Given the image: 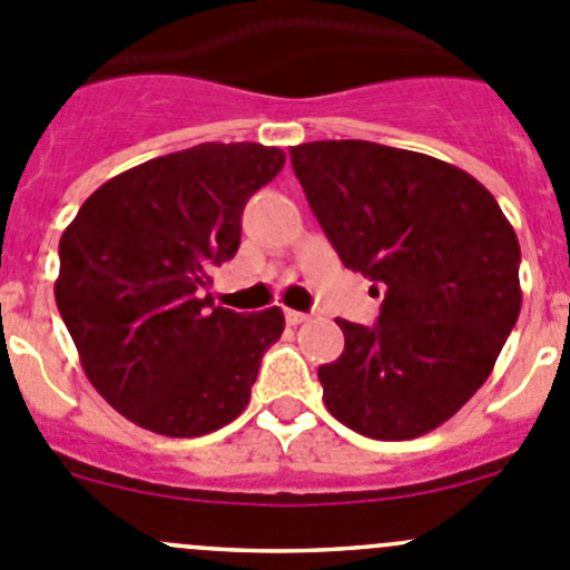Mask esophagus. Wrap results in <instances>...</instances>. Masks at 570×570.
Returning a JSON list of instances; mask_svg holds the SVG:
<instances>
[{
    "label": "esophagus",
    "mask_w": 570,
    "mask_h": 570,
    "mask_svg": "<svg viewBox=\"0 0 570 570\" xmlns=\"http://www.w3.org/2000/svg\"><path fill=\"white\" fill-rule=\"evenodd\" d=\"M284 317H286V323H289V325H301V323H306V320H308V314H303V312H295V308H286V312H284Z\"/></svg>",
    "instance_id": "esophagus-1"
}]
</instances>
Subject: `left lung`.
Instances as JSON below:
<instances>
[{
  "mask_svg": "<svg viewBox=\"0 0 570 570\" xmlns=\"http://www.w3.org/2000/svg\"><path fill=\"white\" fill-rule=\"evenodd\" d=\"M314 217L373 281L379 323L336 320L345 351L317 370L328 412L373 440H414L488 381L521 314V245L462 169L373 141L289 147Z\"/></svg>",
  "mask_w": 570,
  "mask_h": 570,
  "instance_id": "1",
  "label": "left lung"
}]
</instances>
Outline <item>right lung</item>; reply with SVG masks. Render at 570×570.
Here are the masks:
<instances>
[{
	"instance_id": "1",
	"label": "right lung",
	"mask_w": 570,
	"mask_h": 570,
	"mask_svg": "<svg viewBox=\"0 0 570 570\" xmlns=\"http://www.w3.org/2000/svg\"><path fill=\"white\" fill-rule=\"evenodd\" d=\"M281 167L278 147L253 141L169 153L99 186L60 236L55 301L82 370L147 432L200 438L245 412L284 312H230L206 286Z\"/></svg>"
}]
</instances>
